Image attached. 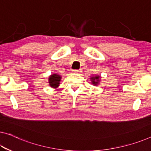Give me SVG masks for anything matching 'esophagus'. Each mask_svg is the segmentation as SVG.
Segmentation results:
<instances>
[{"instance_id":"obj_1","label":"esophagus","mask_w":151,"mask_h":151,"mask_svg":"<svg viewBox=\"0 0 151 151\" xmlns=\"http://www.w3.org/2000/svg\"><path fill=\"white\" fill-rule=\"evenodd\" d=\"M72 71H73V73H78L80 72V71L79 70V69H73Z\"/></svg>"}]
</instances>
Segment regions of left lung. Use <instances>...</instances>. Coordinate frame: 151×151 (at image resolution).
Returning a JSON list of instances; mask_svg holds the SVG:
<instances>
[{
	"mask_svg": "<svg viewBox=\"0 0 151 151\" xmlns=\"http://www.w3.org/2000/svg\"><path fill=\"white\" fill-rule=\"evenodd\" d=\"M99 76H95V77L91 78L92 83H93V84L96 85L97 83H98V82H99Z\"/></svg>",
	"mask_w": 151,
	"mask_h": 151,
	"instance_id": "left-lung-1",
	"label": "left lung"
}]
</instances>
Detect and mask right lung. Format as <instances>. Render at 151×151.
I'll list each match as a JSON object with an SVG mask.
<instances>
[{
  "mask_svg": "<svg viewBox=\"0 0 151 151\" xmlns=\"http://www.w3.org/2000/svg\"><path fill=\"white\" fill-rule=\"evenodd\" d=\"M61 78V76L57 75V74H52V75L50 76L49 79H48L50 86L52 88H57L59 86Z\"/></svg>",
  "mask_w": 151,
  "mask_h": 151,
  "instance_id": "right-lung-1",
  "label": "right lung"
}]
</instances>
